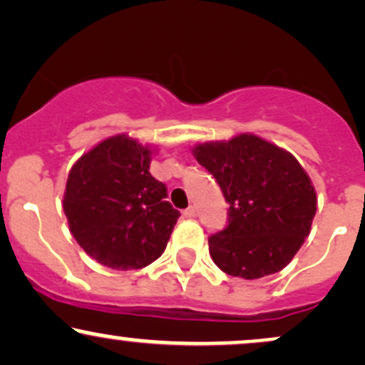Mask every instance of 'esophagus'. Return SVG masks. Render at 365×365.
Segmentation results:
<instances>
[{
  "mask_svg": "<svg viewBox=\"0 0 365 365\" xmlns=\"http://www.w3.org/2000/svg\"><path fill=\"white\" fill-rule=\"evenodd\" d=\"M183 216H185L187 219H194V217L197 216V210H195V207H188V209L183 210Z\"/></svg>",
  "mask_w": 365,
  "mask_h": 365,
  "instance_id": "obj_1",
  "label": "esophagus"
}]
</instances>
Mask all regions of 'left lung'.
Here are the masks:
<instances>
[{
  "mask_svg": "<svg viewBox=\"0 0 365 365\" xmlns=\"http://www.w3.org/2000/svg\"><path fill=\"white\" fill-rule=\"evenodd\" d=\"M216 178L227 226L209 238L216 265L232 277L280 272L299 252L316 214V192L299 161L255 134L200 143L192 149Z\"/></svg>",
  "mask_w": 365,
  "mask_h": 365,
  "instance_id": "left-lung-1",
  "label": "left lung"
}]
</instances>
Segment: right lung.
<instances>
[{
  "label": "right lung",
  "mask_w": 365,
  "mask_h": 365,
  "mask_svg": "<svg viewBox=\"0 0 365 365\" xmlns=\"http://www.w3.org/2000/svg\"><path fill=\"white\" fill-rule=\"evenodd\" d=\"M155 149L117 134L85 153L66 182L63 209L78 245L108 269H143L161 257L180 212L149 173Z\"/></svg>",
  "instance_id": "right-lung-1"
}]
</instances>
